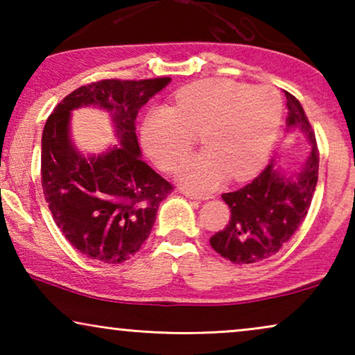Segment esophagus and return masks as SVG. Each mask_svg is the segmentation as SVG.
I'll use <instances>...</instances> for the list:
<instances>
[{
	"label": "esophagus",
	"instance_id": "esophagus-1",
	"mask_svg": "<svg viewBox=\"0 0 355 355\" xmlns=\"http://www.w3.org/2000/svg\"><path fill=\"white\" fill-rule=\"evenodd\" d=\"M184 196L189 198H193V200H208V198L213 197L211 193H200V192H191V191L184 192Z\"/></svg>",
	"mask_w": 355,
	"mask_h": 355
}]
</instances>
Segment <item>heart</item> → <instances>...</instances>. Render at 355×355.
<instances>
[{
  "label": "heart",
  "instance_id": "heart-1",
  "mask_svg": "<svg viewBox=\"0 0 355 355\" xmlns=\"http://www.w3.org/2000/svg\"><path fill=\"white\" fill-rule=\"evenodd\" d=\"M283 100L270 85L227 79L198 80L174 95L173 106H153L140 125V142L163 171L174 173L202 135L207 150L189 159L179 179L211 191L227 176L242 181L263 166L278 135Z\"/></svg>",
  "mask_w": 355,
  "mask_h": 355
}]
</instances>
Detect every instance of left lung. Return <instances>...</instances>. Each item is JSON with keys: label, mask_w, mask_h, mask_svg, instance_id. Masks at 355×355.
<instances>
[{"label": "left lung", "mask_w": 355, "mask_h": 355, "mask_svg": "<svg viewBox=\"0 0 355 355\" xmlns=\"http://www.w3.org/2000/svg\"><path fill=\"white\" fill-rule=\"evenodd\" d=\"M284 95L289 110L286 124L302 130L312 150L291 176L270 163L250 184L221 196L231 218L225 230L210 237V244L236 265L255 263L278 254L302 225L317 187L320 153L315 132L299 100L289 92Z\"/></svg>", "instance_id": "obj_1"}]
</instances>
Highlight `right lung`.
<instances>
[{"mask_svg":"<svg viewBox=\"0 0 355 355\" xmlns=\"http://www.w3.org/2000/svg\"><path fill=\"white\" fill-rule=\"evenodd\" d=\"M171 77L106 79L82 85L62 98L42 135V187L53 220L80 254L123 263L152 231L159 202L173 186L140 158L135 135L139 110ZM94 104L114 116L121 146L84 157L69 137L70 111Z\"/></svg>","mask_w":355,"mask_h":355,"instance_id":"right-lung-1","label":"right lung"}]
</instances>
